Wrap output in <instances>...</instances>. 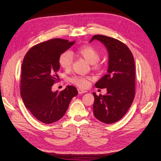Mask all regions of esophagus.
<instances>
[{
    "mask_svg": "<svg viewBox=\"0 0 161 161\" xmlns=\"http://www.w3.org/2000/svg\"><path fill=\"white\" fill-rule=\"evenodd\" d=\"M78 93L79 94H83V93H85V92H87V91H85V90H83V89H78Z\"/></svg>",
    "mask_w": 161,
    "mask_h": 161,
    "instance_id": "34e87169",
    "label": "esophagus"
}]
</instances>
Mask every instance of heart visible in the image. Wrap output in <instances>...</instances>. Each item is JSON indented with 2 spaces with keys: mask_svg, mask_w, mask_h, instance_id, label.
I'll use <instances>...</instances> for the list:
<instances>
[{
  "mask_svg": "<svg viewBox=\"0 0 161 161\" xmlns=\"http://www.w3.org/2000/svg\"><path fill=\"white\" fill-rule=\"evenodd\" d=\"M76 53L82 57L90 64H96L100 60V55L98 51L91 46H83L80 47L76 50ZM73 62V57L72 53L66 51L61 54L58 58L60 66L65 70L70 69ZM90 78L89 77L82 76H75L72 78V81L81 87H87L89 84Z\"/></svg>",
  "mask_w": 161,
  "mask_h": 161,
  "instance_id": "1",
  "label": "heart"
}]
</instances>
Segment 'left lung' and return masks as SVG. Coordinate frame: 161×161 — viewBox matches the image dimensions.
<instances>
[{"mask_svg":"<svg viewBox=\"0 0 161 161\" xmlns=\"http://www.w3.org/2000/svg\"><path fill=\"white\" fill-rule=\"evenodd\" d=\"M108 52L107 74L96 83L97 88H106L104 95L95 97L93 114L100 121L110 124L121 119L130 107L135 94V63L129 48L123 42L104 35H95Z\"/></svg>","mask_w":161,"mask_h":161,"instance_id":"1","label":"left lung"}]
</instances>
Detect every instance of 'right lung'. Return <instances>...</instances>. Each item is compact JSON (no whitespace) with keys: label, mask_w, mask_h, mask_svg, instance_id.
I'll return each instance as SVG.
<instances>
[{"label":"right lung","mask_w":161,"mask_h":161,"mask_svg":"<svg viewBox=\"0 0 161 161\" xmlns=\"http://www.w3.org/2000/svg\"><path fill=\"white\" fill-rule=\"evenodd\" d=\"M74 44L75 41L60 38L49 40L33 46L23 58L21 96L32 115L44 123L61 119L72 98L78 93L72 86L60 92L52 91L54 82L58 80L59 57Z\"/></svg>","instance_id":"add662e5"}]
</instances>
